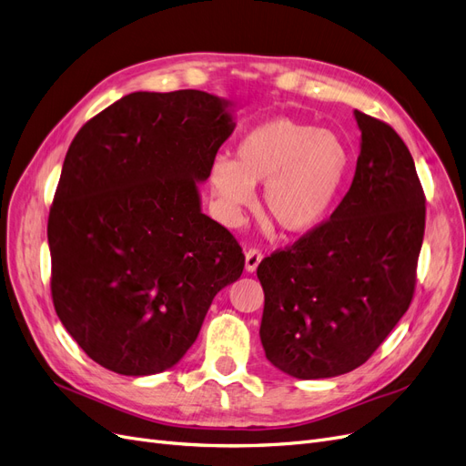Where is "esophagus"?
<instances>
[{"label": "esophagus", "instance_id": "1", "mask_svg": "<svg viewBox=\"0 0 466 466\" xmlns=\"http://www.w3.org/2000/svg\"><path fill=\"white\" fill-rule=\"evenodd\" d=\"M260 260H262V252L257 250V248H248L247 255H245V270L248 274H252L258 268Z\"/></svg>", "mask_w": 466, "mask_h": 466}]
</instances>
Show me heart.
Returning <instances> with one entry per match:
<instances>
[{"instance_id": "heart-1", "label": "heart", "mask_w": 466, "mask_h": 466, "mask_svg": "<svg viewBox=\"0 0 466 466\" xmlns=\"http://www.w3.org/2000/svg\"><path fill=\"white\" fill-rule=\"evenodd\" d=\"M350 159V149L338 134L278 116L247 132L233 161L216 155L208 182L229 219L250 206L252 188L264 185V216L281 233L303 235L329 218Z\"/></svg>"}]
</instances>
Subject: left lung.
<instances>
[{
    "mask_svg": "<svg viewBox=\"0 0 466 466\" xmlns=\"http://www.w3.org/2000/svg\"><path fill=\"white\" fill-rule=\"evenodd\" d=\"M361 132L351 187L327 223L258 264L260 342L274 368L327 379L360 368L412 301L426 198L389 124L354 110Z\"/></svg>",
    "mask_w": 466,
    "mask_h": 466,
    "instance_id": "obj_1",
    "label": "left lung"
}]
</instances>
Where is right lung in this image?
I'll list each match as a JSON object with an SVG mask.
<instances>
[{"label":"right lung","mask_w":466,"mask_h":466,"mask_svg":"<svg viewBox=\"0 0 466 466\" xmlns=\"http://www.w3.org/2000/svg\"><path fill=\"white\" fill-rule=\"evenodd\" d=\"M233 103L206 91H137L74 137L48 218L52 299L103 368L171 370L218 291L243 274L235 237L202 214L198 182L235 130Z\"/></svg>","instance_id":"right-lung-1"}]
</instances>
